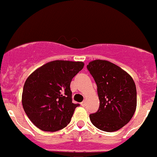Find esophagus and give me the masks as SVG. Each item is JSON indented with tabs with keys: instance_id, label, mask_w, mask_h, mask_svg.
Masks as SVG:
<instances>
[{
	"instance_id": "34e87169",
	"label": "esophagus",
	"mask_w": 157,
	"mask_h": 157,
	"mask_svg": "<svg viewBox=\"0 0 157 157\" xmlns=\"http://www.w3.org/2000/svg\"><path fill=\"white\" fill-rule=\"evenodd\" d=\"M85 104H86L85 101H82V102H81V105H82V106H85Z\"/></svg>"
}]
</instances>
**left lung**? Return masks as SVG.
Instances as JSON below:
<instances>
[{"label": "left lung", "mask_w": 157, "mask_h": 157, "mask_svg": "<svg viewBox=\"0 0 157 157\" xmlns=\"http://www.w3.org/2000/svg\"><path fill=\"white\" fill-rule=\"evenodd\" d=\"M97 86L98 111L90 114V121L99 129L114 132L132 119L137 105V93L129 74L110 61L92 60L87 66Z\"/></svg>", "instance_id": "1"}]
</instances>
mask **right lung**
<instances>
[{
	"label": "right lung",
	"instance_id": "add662e5",
	"mask_svg": "<svg viewBox=\"0 0 157 157\" xmlns=\"http://www.w3.org/2000/svg\"><path fill=\"white\" fill-rule=\"evenodd\" d=\"M81 61L53 60L33 71L25 81L21 102L28 118L45 132H55L70 122L75 108L70 83L83 69Z\"/></svg>",
	"mask_w": 157,
	"mask_h": 157
}]
</instances>
